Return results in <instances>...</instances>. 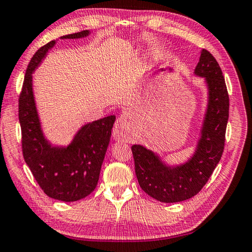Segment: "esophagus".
I'll return each mask as SVG.
<instances>
[{"mask_svg": "<svg viewBox=\"0 0 252 252\" xmlns=\"http://www.w3.org/2000/svg\"><path fill=\"white\" fill-rule=\"evenodd\" d=\"M113 136L115 140H126L129 137V125L127 119L121 116L116 119L113 129Z\"/></svg>", "mask_w": 252, "mask_h": 252, "instance_id": "obj_1", "label": "esophagus"}]
</instances>
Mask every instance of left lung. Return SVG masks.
Listing matches in <instances>:
<instances>
[{
  "instance_id": "8db88e82",
  "label": "left lung",
  "mask_w": 252,
  "mask_h": 252,
  "mask_svg": "<svg viewBox=\"0 0 252 252\" xmlns=\"http://www.w3.org/2000/svg\"><path fill=\"white\" fill-rule=\"evenodd\" d=\"M195 74L206 78L209 90L201 137L195 155L186 164L169 167L153 152L133 145L135 173L140 188L161 202H178L196 196L214 173L222 156L229 118V95L218 62L202 48Z\"/></svg>"
}]
</instances>
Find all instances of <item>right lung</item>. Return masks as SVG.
<instances>
[{
  "label": "right lung",
  "instance_id": "obj_1",
  "mask_svg": "<svg viewBox=\"0 0 252 252\" xmlns=\"http://www.w3.org/2000/svg\"><path fill=\"white\" fill-rule=\"evenodd\" d=\"M88 34L86 30L62 38H79ZM54 45L55 41H51L38 48L26 68L19 97L22 152L35 180L48 197L62 201H76L90 195L97 186L115 116L112 115L83 126L66 148L52 147L46 142L35 107L32 73Z\"/></svg>",
  "mask_w": 252,
  "mask_h": 252
}]
</instances>
